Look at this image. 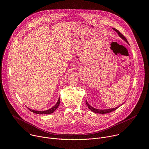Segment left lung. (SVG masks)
I'll return each instance as SVG.
<instances>
[{
    "mask_svg": "<svg viewBox=\"0 0 149 149\" xmlns=\"http://www.w3.org/2000/svg\"><path fill=\"white\" fill-rule=\"evenodd\" d=\"M113 29L118 33V35H119V36H120L121 38H122L124 41H125L127 44H129V42H128V41H127V39L125 38V37L120 32H119L117 29H115V28H113ZM86 102L87 105L88 106V109H89L91 111H92L94 112V113H98V114H106V113H110V112H111V111H113L116 110L119 107H120V106H118V107H117L114 108V109H107V110H99V109H95V108L91 107V106L88 103V102L87 101V100L86 101ZM121 105H122V104H121Z\"/></svg>",
    "mask_w": 149,
    "mask_h": 149,
    "instance_id": "8db88e82",
    "label": "left lung"
}]
</instances>
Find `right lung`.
<instances>
[{"mask_svg": "<svg viewBox=\"0 0 149 149\" xmlns=\"http://www.w3.org/2000/svg\"><path fill=\"white\" fill-rule=\"evenodd\" d=\"M60 104V98H59L56 104L54 106V107L48 110H45V111H35V110H32V109H30L29 108H28L31 111L34 113H36V114H51L52 113H54L56 110V109L58 108V107L59 106Z\"/></svg>", "mask_w": 149, "mask_h": 149, "instance_id": "obj_1", "label": "right lung"}]
</instances>
